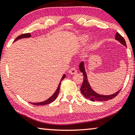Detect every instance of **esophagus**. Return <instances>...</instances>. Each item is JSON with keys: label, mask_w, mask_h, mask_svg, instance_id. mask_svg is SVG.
<instances>
[{"label": "esophagus", "mask_w": 135, "mask_h": 135, "mask_svg": "<svg viewBox=\"0 0 135 135\" xmlns=\"http://www.w3.org/2000/svg\"><path fill=\"white\" fill-rule=\"evenodd\" d=\"M68 72H69V73L70 74H74L77 73V69L76 67H71L69 71H68Z\"/></svg>", "instance_id": "esophagus-1"}]
</instances>
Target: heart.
<instances>
[{
	"label": "heart",
	"instance_id": "1",
	"mask_svg": "<svg viewBox=\"0 0 135 135\" xmlns=\"http://www.w3.org/2000/svg\"><path fill=\"white\" fill-rule=\"evenodd\" d=\"M80 40L82 42H85V41L87 40V37H82V38H81Z\"/></svg>",
	"mask_w": 135,
	"mask_h": 135
}]
</instances>
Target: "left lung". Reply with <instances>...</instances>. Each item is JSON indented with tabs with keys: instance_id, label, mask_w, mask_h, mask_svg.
I'll return each instance as SVG.
<instances>
[{
	"instance_id": "8db88e82",
	"label": "left lung",
	"mask_w": 135,
	"mask_h": 135,
	"mask_svg": "<svg viewBox=\"0 0 135 135\" xmlns=\"http://www.w3.org/2000/svg\"><path fill=\"white\" fill-rule=\"evenodd\" d=\"M115 39L119 41V42L127 47L126 45V41L122 36L119 33H116V36H115ZM79 69H80V71L83 73V80L82 85L80 87V91L82 93V94L85 96V97L88 98L91 100V101L94 102V101H98V102H104V101H108L109 100H111L112 98L116 97V96L118 94L119 91H121L119 90L116 93H115L114 94L109 95H103L98 94L96 93L95 91H94L93 89L91 88L90 85L89 84L88 81L86 73L85 71V67H84V64L83 62H82L80 64H79Z\"/></svg>"
}]
</instances>
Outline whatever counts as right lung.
<instances>
[{"label":"right lung","mask_w":135,"mask_h":135,"mask_svg":"<svg viewBox=\"0 0 135 135\" xmlns=\"http://www.w3.org/2000/svg\"><path fill=\"white\" fill-rule=\"evenodd\" d=\"M31 35L29 33H24V34H21V35H19L18 37H17L16 38V40H14V41H16V40H18L19 39H21V38H29V37H31ZM65 78V75L64 74V75L62 76V78L61 79V81H60V83L58 85V86H57V88L56 89V91H55V93H54V94H53L52 97H50L47 99L46 101L44 102H40V103H30L33 104V105H37V106H42V105H46V104H50V103L53 102L54 100L56 99V97H57V95H58V94H59V92L60 90V86H61V82L62 81V80H64V79Z\"/></svg>","instance_id":"1"}]
</instances>
